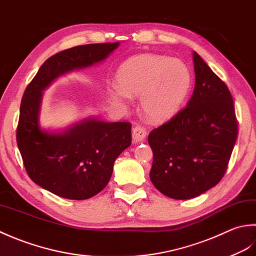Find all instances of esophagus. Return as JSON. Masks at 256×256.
<instances>
[{
	"instance_id": "1",
	"label": "esophagus",
	"mask_w": 256,
	"mask_h": 256,
	"mask_svg": "<svg viewBox=\"0 0 256 256\" xmlns=\"http://www.w3.org/2000/svg\"><path fill=\"white\" fill-rule=\"evenodd\" d=\"M146 136H147V132H146V129L137 126L132 129V142L134 144L140 142H144Z\"/></svg>"
}]
</instances>
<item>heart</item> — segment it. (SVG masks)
I'll return each instance as SVG.
<instances>
[{
	"label": "heart",
	"mask_w": 256,
	"mask_h": 256,
	"mask_svg": "<svg viewBox=\"0 0 256 256\" xmlns=\"http://www.w3.org/2000/svg\"><path fill=\"white\" fill-rule=\"evenodd\" d=\"M117 82L107 86L112 100L128 106L140 96V109L151 122H164L180 110L192 84V74L184 62L158 54L130 57L117 70Z\"/></svg>",
	"instance_id": "obj_1"
}]
</instances>
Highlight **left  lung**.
I'll return each instance as SVG.
<instances>
[{
	"label": "left lung",
	"mask_w": 256,
	"mask_h": 256,
	"mask_svg": "<svg viewBox=\"0 0 256 256\" xmlns=\"http://www.w3.org/2000/svg\"><path fill=\"white\" fill-rule=\"evenodd\" d=\"M192 58L196 85L186 107L148 137L150 180L176 200L192 199L220 182L238 137L230 90L196 52Z\"/></svg>",
	"instance_id": "8db88e82"
}]
</instances>
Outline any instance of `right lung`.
Segmentation results:
<instances>
[{"mask_svg":"<svg viewBox=\"0 0 256 256\" xmlns=\"http://www.w3.org/2000/svg\"><path fill=\"white\" fill-rule=\"evenodd\" d=\"M119 44L80 45L57 53L24 92L16 142L25 169L36 184L65 199H90L107 186L114 160L132 144V124L90 116L46 129L40 120L44 92L57 78L102 62Z\"/></svg>","mask_w":256,"mask_h":256,"instance_id":"1","label":"right lung"}]
</instances>
